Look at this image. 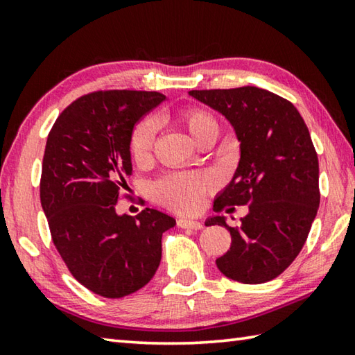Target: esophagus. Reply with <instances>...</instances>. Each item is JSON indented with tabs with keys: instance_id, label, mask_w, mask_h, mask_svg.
<instances>
[{
	"instance_id": "1",
	"label": "esophagus",
	"mask_w": 355,
	"mask_h": 355,
	"mask_svg": "<svg viewBox=\"0 0 355 355\" xmlns=\"http://www.w3.org/2000/svg\"><path fill=\"white\" fill-rule=\"evenodd\" d=\"M177 225L180 228H192V230H200V228H203L202 222L194 220V219H188V218H180L177 220Z\"/></svg>"
}]
</instances>
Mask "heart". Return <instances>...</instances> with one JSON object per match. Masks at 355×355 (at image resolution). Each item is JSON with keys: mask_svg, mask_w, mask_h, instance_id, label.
Returning a JSON list of instances; mask_svg holds the SVG:
<instances>
[{"mask_svg": "<svg viewBox=\"0 0 355 355\" xmlns=\"http://www.w3.org/2000/svg\"><path fill=\"white\" fill-rule=\"evenodd\" d=\"M180 119L196 141H199L208 130L218 128V122L211 114L199 107H188L182 111ZM156 131H158V120L152 116L142 119L135 127L130 139V152L136 163L148 159L155 146ZM214 186L216 178L211 173L172 172L155 183L153 196L161 203L177 211L192 213L200 208L203 197Z\"/></svg>", "mask_w": 355, "mask_h": 355, "instance_id": "heart-1", "label": "heart"}]
</instances>
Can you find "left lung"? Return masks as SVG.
Returning a JSON list of instances; mask_svg holds the SVG:
<instances>
[{"label": "left lung", "mask_w": 355, "mask_h": 355, "mask_svg": "<svg viewBox=\"0 0 355 355\" xmlns=\"http://www.w3.org/2000/svg\"><path fill=\"white\" fill-rule=\"evenodd\" d=\"M189 95L230 122L241 153L213 209L248 205L249 213L238 227L228 225L224 216L207 219V225H224L232 235L230 249L216 264L225 277L241 284L272 280L299 255L320 207V166L307 125L293 103L266 89Z\"/></svg>", "instance_id": "8db88e82"}]
</instances>
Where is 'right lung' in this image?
Wrapping results in <instances>:
<instances>
[{
  "instance_id": "right-lung-1",
  "label": "right lung",
  "mask_w": 355,
  "mask_h": 355,
  "mask_svg": "<svg viewBox=\"0 0 355 355\" xmlns=\"http://www.w3.org/2000/svg\"><path fill=\"white\" fill-rule=\"evenodd\" d=\"M166 95L92 92L65 107L48 135L40 202L51 238L71 275L87 290L117 299L141 290L161 261L172 216L146 208L117 214L119 191L131 175L135 125Z\"/></svg>"
}]
</instances>
